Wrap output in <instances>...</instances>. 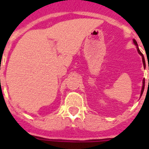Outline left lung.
I'll use <instances>...</instances> for the list:
<instances>
[{
    "label": "left lung",
    "mask_w": 149,
    "mask_h": 149,
    "mask_svg": "<svg viewBox=\"0 0 149 149\" xmlns=\"http://www.w3.org/2000/svg\"><path fill=\"white\" fill-rule=\"evenodd\" d=\"M133 43H134V45H136V48H137V50H138V52H139L140 55L141 56V57H142V63H143V65H144V68L146 67V61H145V58H144V56L143 54L141 53V51L139 50V45H138V43H137L136 40L135 39H133ZM148 70H149V67H148ZM143 85H142V88H141V95H140V97H141V95H142V93H143L144 92V89H145V79H143Z\"/></svg>",
    "instance_id": "1"
}]
</instances>
